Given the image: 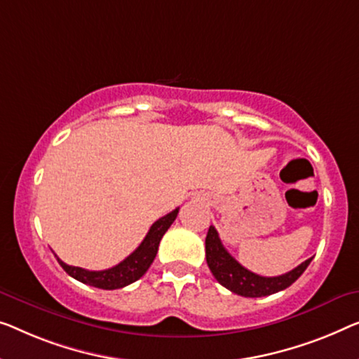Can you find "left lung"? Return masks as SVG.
Segmentation results:
<instances>
[{"mask_svg":"<svg viewBox=\"0 0 359 359\" xmlns=\"http://www.w3.org/2000/svg\"><path fill=\"white\" fill-rule=\"evenodd\" d=\"M205 259L207 266L214 273L217 282L230 292L244 296V298H261V296L282 292L290 285H293L313 261V257H311L299 264L296 269L278 275V277H262V275H257L243 267L235 257H231V254L223 248L218 233L212 225L205 238Z\"/></svg>","mask_w":359,"mask_h":359,"instance_id":"obj_1","label":"left lung"}]
</instances>
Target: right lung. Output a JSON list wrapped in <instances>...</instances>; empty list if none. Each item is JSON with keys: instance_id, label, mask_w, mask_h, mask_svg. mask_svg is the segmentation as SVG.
I'll return each instance as SVG.
<instances>
[{"instance_id": "add662e5", "label": "right lung", "mask_w": 359, "mask_h": 359, "mask_svg": "<svg viewBox=\"0 0 359 359\" xmlns=\"http://www.w3.org/2000/svg\"><path fill=\"white\" fill-rule=\"evenodd\" d=\"M180 209L171 210L162 218H158L157 222L150 226L147 235H145L144 241L139 244V248L133 254L118 264V266L107 269V270H86L81 267L67 266L61 259H58L60 266L66 270L67 275H71L72 278L79 280V282L90 285V287L102 288V290H118L126 287V285H131L142 277V275L147 272L150 264L154 262L155 256H157L158 244L162 240L165 233H167L171 223L175 222L176 215H178Z\"/></svg>"}]
</instances>
